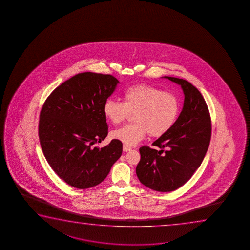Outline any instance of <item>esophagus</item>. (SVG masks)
<instances>
[{
    "mask_svg": "<svg viewBox=\"0 0 250 250\" xmlns=\"http://www.w3.org/2000/svg\"><path fill=\"white\" fill-rule=\"evenodd\" d=\"M131 150V147L130 146H128L126 144H124L123 145V151L124 152H127V151Z\"/></svg>",
    "mask_w": 250,
    "mask_h": 250,
    "instance_id": "34e87169",
    "label": "esophagus"
}]
</instances>
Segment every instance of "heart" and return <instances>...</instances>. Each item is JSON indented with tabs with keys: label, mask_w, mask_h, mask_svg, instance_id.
Listing matches in <instances>:
<instances>
[{
	"label": "heart",
	"mask_w": 250,
	"mask_h": 250,
	"mask_svg": "<svg viewBox=\"0 0 250 250\" xmlns=\"http://www.w3.org/2000/svg\"><path fill=\"white\" fill-rule=\"evenodd\" d=\"M123 103L108 98L103 105L104 116L113 125L126 120L133 113L135 123L113 130L112 137L126 145H135L146 134L160 137L173 127L180 112V103L173 93L148 85L130 86L123 92Z\"/></svg>",
	"instance_id": "1"
}]
</instances>
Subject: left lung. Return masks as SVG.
Returning a JSON list of instances; mask_svg holds the SVG:
<instances>
[{"mask_svg": "<svg viewBox=\"0 0 250 250\" xmlns=\"http://www.w3.org/2000/svg\"><path fill=\"white\" fill-rule=\"evenodd\" d=\"M181 85L185 103L180 115L167 133L143 146L136 168L137 178L147 188L173 191L191 178L208 148L212 124L208 107L201 92L185 79L165 77Z\"/></svg>", "mask_w": 250, "mask_h": 250, "instance_id": "1", "label": "left lung"}]
</instances>
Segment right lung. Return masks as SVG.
Listing matches in <instances>:
<instances>
[{
    "label": "right lung",
    "instance_id": "add662e5",
    "mask_svg": "<svg viewBox=\"0 0 250 250\" xmlns=\"http://www.w3.org/2000/svg\"><path fill=\"white\" fill-rule=\"evenodd\" d=\"M118 83L110 74L79 73L54 89L42 105V149L55 173L74 188L99 185L122 154L123 144L117 139L94 147L108 133L103 105Z\"/></svg>",
    "mask_w": 250,
    "mask_h": 250
}]
</instances>
